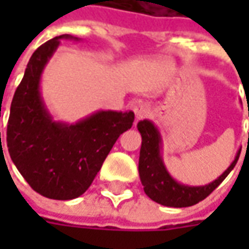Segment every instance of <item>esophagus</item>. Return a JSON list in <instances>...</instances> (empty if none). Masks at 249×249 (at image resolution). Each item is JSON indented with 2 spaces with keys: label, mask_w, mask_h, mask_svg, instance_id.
I'll list each match as a JSON object with an SVG mask.
<instances>
[{
  "label": "esophagus",
  "mask_w": 249,
  "mask_h": 249,
  "mask_svg": "<svg viewBox=\"0 0 249 249\" xmlns=\"http://www.w3.org/2000/svg\"><path fill=\"white\" fill-rule=\"evenodd\" d=\"M134 113H136V120L145 119L147 116H149V113H151V108H149L147 104H139L134 108Z\"/></svg>",
  "instance_id": "34e87169"
}]
</instances>
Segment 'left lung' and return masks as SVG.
Here are the masks:
<instances>
[{
	"label": "left lung",
	"instance_id": "left-lung-1",
	"mask_svg": "<svg viewBox=\"0 0 249 249\" xmlns=\"http://www.w3.org/2000/svg\"><path fill=\"white\" fill-rule=\"evenodd\" d=\"M137 129L141 134V149H140L139 173L141 184L144 186V193L155 202L160 205L173 208H186L198 204L205 199L216 187L219 186L227 175L235 166L241 149L237 152L233 163L219 176L215 181L206 186L191 187L177 183L167 173L166 167L160 157V134L158 129L149 120H140Z\"/></svg>",
	"mask_w": 249,
	"mask_h": 249
}]
</instances>
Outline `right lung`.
Instances as JSON below:
<instances>
[{"label":"right lung","mask_w":249,"mask_h":249,"mask_svg":"<svg viewBox=\"0 0 249 249\" xmlns=\"http://www.w3.org/2000/svg\"><path fill=\"white\" fill-rule=\"evenodd\" d=\"M62 38L73 37H53L40 45L27 63L11 104L6 145L15 166L34 191L66 201L91 186L116 140L133 126L134 113L100 110L74 124L53 122L44 107L40 79Z\"/></svg>","instance_id":"add662e5"}]
</instances>
